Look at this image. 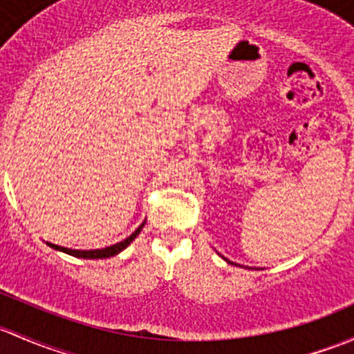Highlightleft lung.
<instances>
[{
	"label": "left lung",
	"mask_w": 354,
	"mask_h": 354,
	"mask_svg": "<svg viewBox=\"0 0 354 354\" xmlns=\"http://www.w3.org/2000/svg\"><path fill=\"white\" fill-rule=\"evenodd\" d=\"M224 259H225V258H224ZM225 261H227V263H230V265H236V263H232V261H229V259H225ZM237 266H239V265H237Z\"/></svg>",
	"instance_id": "obj_1"
}]
</instances>
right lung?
I'll use <instances>...</instances> for the list:
<instances>
[{
	"instance_id": "obj_1",
	"label": "right lung",
	"mask_w": 354,
	"mask_h": 354,
	"mask_svg": "<svg viewBox=\"0 0 354 354\" xmlns=\"http://www.w3.org/2000/svg\"><path fill=\"white\" fill-rule=\"evenodd\" d=\"M144 224H146V222H142V224L137 227V229L127 237V239H124V241H120V243L109 245V248H103V249H69V248H62V245H57V244H52V243H47V245L52 249H55V251H62V252H66V254L74 256V258H83V259L111 258V256H115V254H118V252L124 251V249L127 248V245L132 243L137 236H139Z\"/></svg>"
}]
</instances>
